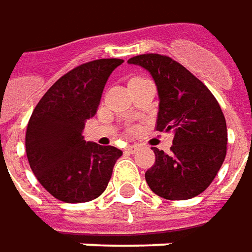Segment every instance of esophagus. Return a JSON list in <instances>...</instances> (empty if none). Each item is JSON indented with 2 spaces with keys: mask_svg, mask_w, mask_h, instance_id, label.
I'll return each mask as SVG.
<instances>
[{
  "mask_svg": "<svg viewBox=\"0 0 252 252\" xmlns=\"http://www.w3.org/2000/svg\"><path fill=\"white\" fill-rule=\"evenodd\" d=\"M136 151H138V146H136V145H134V146H128V148H126V152L128 153H135Z\"/></svg>",
  "mask_w": 252,
  "mask_h": 252,
  "instance_id": "esophagus-1",
  "label": "esophagus"
}]
</instances>
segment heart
I'll return each instance as SVG.
<instances>
[{"mask_svg":"<svg viewBox=\"0 0 252 252\" xmlns=\"http://www.w3.org/2000/svg\"><path fill=\"white\" fill-rule=\"evenodd\" d=\"M132 79H134V78H132Z\"/></svg>","mask_w":252,"mask_h":252,"instance_id":"1","label":"heart"}]
</instances>
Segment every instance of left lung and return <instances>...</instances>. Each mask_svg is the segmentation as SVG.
<instances>
[{"mask_svg":"<svg viewBox=\"0 0 252 252\" xmlns=\"http://www.w3.org/2000/svg\"><path fill=\"white\" fill-rule=\"evenodd\" d=\"M128 64L152 75L159 93L156 131L174 132L171 152L152 148L156 160L145 173L156 195L184 201L204 192L221 167L227 126L218 100L186 66L160 54H142Z\"/></svg>","mask_w":252,"mask_h":252,"instance_id":"1","label":"left lung"}]
</instances>
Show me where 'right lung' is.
<instances>
[{
  "instance_id": "right-lung-1",
  "label": "right lung",
  "mask_w": 252,
  "mask_h": 252,
  "mask_svg": "<svg viewBox=\"0 0 252 252\" xmlns=\"http://www.w3.org/2000/svg\"><path fill=\"white\" fill-rule=\"evenodd\" d=\"M124 61L101 58L61 76L34 107L26 129L32 171L51 195L66 202H89L109 184L123 152L86 142L82 131L100 104L110 74Z\"/></svg>"
}]
</instances>
